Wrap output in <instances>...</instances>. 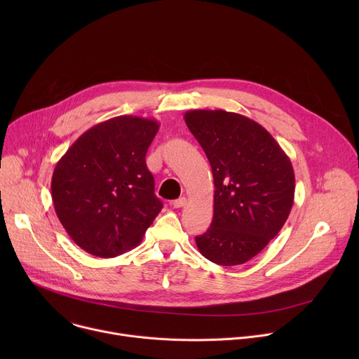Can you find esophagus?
<instances>
[{"label": "esophagus", "instance_id": "obj_1", "mask_svg": "<svg viewBox=\"0 0 359 359\" xmlns=\"http://www.w3.org/2000/svg\"><path fill=\"white\" fill-rule=\"evenodd\" d=\"M186 203H187V198H186V197H180V198L175 200L172 204H173L175 209H180V208H184V206H186Z\"/></svg>", "mask_w": 359, "mask_h": 359}]
</instances>
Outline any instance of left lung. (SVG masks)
Masks as SVG:
<instances>
[{
    "instance_id": "8db88e82",
    "label": "left lung",
    "mask_w": 359,
    "mask_h": 359,
    "mask_svg": "<svg viewBox=\"0 0 359 359\" xmlns=\"http://www.w3.org/2000/svg\"><path fill=\"white\" fill-rule=\"evenodd\" d=\"M184 121L210 162L215 215L196 237L201 255L219 266L251 260L288 219L295 177L290 158L257 122L226 111H189Z\"/></svg>"
}]
</instances>
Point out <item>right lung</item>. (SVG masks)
<instances>
[{
	"mask_svg": "<svg viewBox=\"0 0 359 359\" xmlns=\"http://www.w3.org/2000/svg\"><path fill=\"white\" fill-rule=\"evenodd\" d=\"M158 121L116 116L81 135L55 166L50 190L69 237L96 257L135 248L163 204L146 166Z\"/></svg>",
	"mask_w": 359,
	"mask_h": 359,
	"instance_id": "right-lung-1",
	"label": "right lung"
}]
</instances>
